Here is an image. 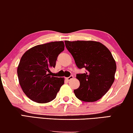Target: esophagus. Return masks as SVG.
<instances>
[{"instance_id": "34e87169", "label": "esophagus", "mask_w": 133, "mask_h": 133, "mask_svg": "<svg viewBox=\"0 0 133 133\" xmlns=\"http://www.w3.org/2000/svg\"><path fill=\"white\" fill-rule=\"evenodd\" d=\"M73 78H74V77H73L72 76H70V77H68L66 78V79L67 80H68V81H70V80H72Z\"/></svg>"}]
</instances>
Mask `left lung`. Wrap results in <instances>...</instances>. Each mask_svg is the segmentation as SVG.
I'll return each mask as SVG.
<instances>
[{"instance_id":"8db88e82","label":"left lung","mask_w":133,"mask_h":133,"mask_svg":"<svg viewBox=\"0 0 133 133\" xmlns=\"http://www.w3.org/2000/svg\"><path fill=\"white\" fill-rule=\"evenodd\" d=\"M78 68L85 73L77 74L80 86L74 90L76 97L94 102L107 93L115 80L116 65L109 50L103 44L92 41H65Z\"/></svg>"}]
</instances>
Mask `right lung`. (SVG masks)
<instances>
[{"mask_svg":"<svg viewBox=\"0 0 133 133\" xmlns=\"http://www.w3.org/2000/svg\"><path fill=\"white\" fill-rule=\"evenodd\" d=\"M63 41L51 42L31 48L24 53L17 68L21 88L29 98L46 103L55 98L64 78L50 76L59 54L64 50Z\"/></svg>","mask_w":133,"mask_h":133,"instance_id":"obj_1","label":"right lung"}]
</instances>
